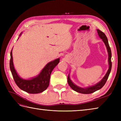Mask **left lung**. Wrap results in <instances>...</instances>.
I'll return each instance as SVG.
<instances>
[{
	"instance_id": "obj_1",
	"label": "left lung",
	"mask_w": 121,
	"mask_h": 121,
	"mask_svg": "<svg viewBox=\"0 0 121 121\" xmlns=\"http://www.w3.org/2000/svg\"><path fill=\"white\" fill-rule=\"evenodd\" d=\"M97 32H98V34L99 36L100 37V38H101L102 39V40H103V42L104 43L105 45L106 46L108 53V56H109L108 57V62H109V69L108 70L106 74L104 77V78H102L101 80L99 82V83H98L97 84L95 85L94 86L87 87V88H81V87H79L74 84L71 80V79L70 78V76L69 75L68 77V82L69 86H70L71 87V88L72 89H73L74 91H75L78 92H79V93H81V94H91V93H93L94 92L98 91V90H99L100 89H101L102 87L104 85V84H106L107 79L108 78L110 72H111V70L112 53H111V49H110V47L109 45L108 40L107 37L106 36V35L104 34V33H103L99 30H97Z\"/></svg>"
}]
</instances>
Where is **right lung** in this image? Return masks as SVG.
<instances>
[{
    "instance_id": "1",
    "label": "right lung",
    "mask_w": 121,
    "mask_h": 121,
    "mask_svg": "<svg viewBox=\"0 0 121 121\" xmlns=\"http://www.w3.org/2000/svg\"><path fill=\"white\" fill-rule=\"evenodd\" d=\"M21 35V34L20 36ZM12 51V49L10 52V69L17 86L22 91L30 94H38L45 91L49 85L51 73L60 62V58L47 63L37 76L30 79H24L20 78L15 70L13 63Z\"/></svg>"
}]
</instances>
